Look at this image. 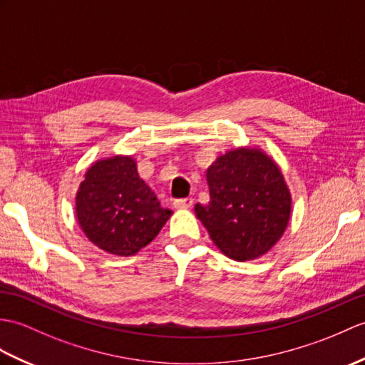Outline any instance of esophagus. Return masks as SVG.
Masks as SVG:
<instances>
[{"mask_svg": "<svg viewBox=\"0 0 365 365\" xmlns=\"http://www.w3.org/2000/svg\"><path fill=\"white\" fill-rule=\"evenodd\" d=\"M192 205V199L191 197H183V199H175L174 200V207L175 208H190Z\"/></svg>", "mask_w": 365, "mask_h": 365, "instance_id": "34e87169", "label": "esophagus"}]
</instances>
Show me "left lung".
Listing matches in <instances>:
<instances>
[{"label":"left lung","mask_w":365,"mask_h":365,"mask_svg":"<svg viewBox=\"0 0 365 365\" xmlns=\"http://www.w3.org/2000/svg\"><path fill=\"white\" fill-rule=\"evenodd\" d=\"M210 202L196 215L228 258L264 255L282 238L291 216V194L283 174L258 149H235L208 168Z\"/></svg>","instance_id":"1"}]
</instances>
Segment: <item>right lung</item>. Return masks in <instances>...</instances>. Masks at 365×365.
<instances>
[{"instance_id":"add662e5","label":"right lung","mask_w":365,"mask_h":365,"mask_svg":"<svg viewBox=\"0 0 365 365\" xmlns=\"http://www.w3.org/2000/svg\"><path fill=\"white\" fill-rule=\"evenodd\" d=\"M76 215L93 244L129 257L155 238L171 210L140 179L135 160L116 155L88 169L76 196Z\"/></svg>"}]
</instances>
